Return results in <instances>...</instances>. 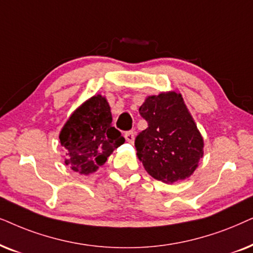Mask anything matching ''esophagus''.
Returning <instances> with one entry per match:
<instances>
[{"label":"esophagus","instance_id":"esophagus-1","mask_svg":"<svg viewBox=\"0 0 253 253\" xmlns=\"http://www.w3.org/2000/svg\"><path fill=\"white\" fill-rule=\"evenodd\" d=\"M125 139H126L127 142L133 143L134 142V133L132 130H128V132L125 133Z\"/></svg>","mask_w":253,"mask_h":253}]
</instances>
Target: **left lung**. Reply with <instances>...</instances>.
<instances>
[{
	"label": "left lung",
	"mask_w": 253,
	"mask_h": 253,
	"mask_svg": "<svg viewBox=\"0 0 253 253\" xmlns=\"http://www.w3.org/2000/svg\"><path fill=\"white\" fill-rule=\"evenodd\" d=\"M139 112L148 127L134 144L147 172L169 184L190 177L204 155V141L181 96L148 97Z\"/></svg>",
	"instance_id": "8db88e82"
}]
</instances>
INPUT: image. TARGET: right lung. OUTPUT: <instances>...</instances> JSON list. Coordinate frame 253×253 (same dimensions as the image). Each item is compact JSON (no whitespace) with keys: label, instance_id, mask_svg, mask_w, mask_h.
Listing matches in <instances>:
<instances>
[{"label":"right lung","instance_id":"right-lung-1","mask_svg":"<svg viewBox=\"0 0 253 253\" xmlns=\"http://www.w3.org/2000/svg\"><path fill=\"white\" fill-rule=\"evenodd\" d=\"M60 142L68 150L66 166L75 172L89 174L103 166L125 139L112 126L109 103L98 95L72 114L60 133Z\"/></svg>","mask_w":253,"mask_h":253}]
</instances>
